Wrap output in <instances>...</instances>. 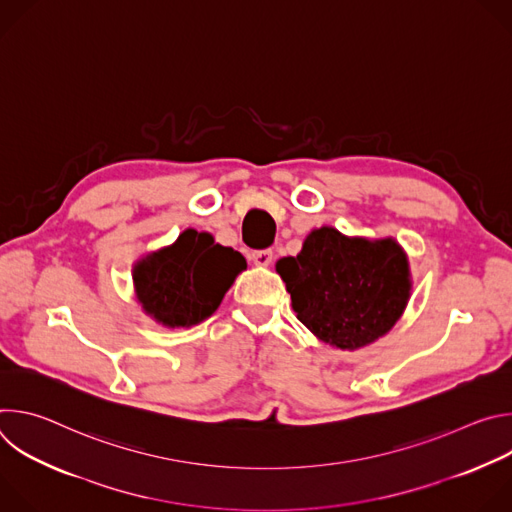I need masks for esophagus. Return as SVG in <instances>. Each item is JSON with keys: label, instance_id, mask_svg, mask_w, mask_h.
Masks as SVG:
<instances>
[{"label": "esophagus", "instance_id": "34e87169", "mask_svg": "<svg viewBox=\"0 0 512 512\" xmlns=\"http://www.w3.org/2000/svg\"><path fill=\"white\" fill-rule=\"evenodd\" d=\"M251 259H253V263H255V265H259V267H267V265H271V261H273V251H271V249H259V251H253V253H251Z\"/></svg>", "mask_w": 512, "mask_h": 512}]
</instances>
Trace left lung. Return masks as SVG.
<instances>
[{"label": "left lung", "instance_id": "obj_1", "mask_svg": "<svg viewBox=\"0 0 512 512\" xmlns=\"http://www.w3.org/2000/svg\"><path fill=\"white\" fill-rule=\"evenodd\" d=\"M298 320L320 340L354 350L387 334L409 300V263L393 239H348L322 227L298 257L277 261Z\"/></svg>", "mask_w": 512, "mask_h": 512}]
</instances>
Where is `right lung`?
<instances>
[{
    "label": "right lung",
    "instance_id": "add662e5",
    "mask_svg": "<svg viewBox=\"0 0 512 512\" xmlns=\"http://www.w3.org/2000/svg\"><path fill=\"white\" fill-rule=\"evenodd\" d=\"M245 267L239 251L214 243L208 233L188 229L172 247L135 267L137 300L164 326H194L214 314Z\"/></svg>",
    "mask_w": 512,
    "mask_h": 512
}]
</instances>
